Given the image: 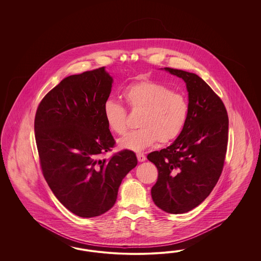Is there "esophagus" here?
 Masks as SVG:
<instances>
[{"instance_id": "34e87169", "label": "esophagus", "mask_w": 261, "mask_h": 261, "mask_svg": "<svg viewBox=\"0 0 261 261\" xmlns=\"http://www.w3.org/2000/svg\"><path fill=\"white\" fill-rule=\"evenodd\" d=\"M137 159H138L139 162L142 163V162H144L146 160V157H145V155L143 153L140 152V153H137Z\"/></svg>"}]
</instances>
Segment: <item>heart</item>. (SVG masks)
I'll return each instance as SVG.
<instances>
[{
    "mask_svg": "<svg viewBox=\"0 0 261 261\" xmlns=\"http://www.w3.org/2000/svg\"><path fill=\"white\" fill-rule=\"evenodd\" d=\"M122 96L130 109L142 112L138 121L140 129L132 131L118 141L120 149L144 150L154 143L174 141L184 129L190 106L186 96L158 82L142 80L129 85ZM104 119L112 132L122 135L126 131V110L123 106L108 100L103 107Z\"/></svg>",
    "mask_w": 261,
    "mask_h": 261,
    "instance_id": "1",
    "label": "heart"
}]
</instances>
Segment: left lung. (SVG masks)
Instances as JSON below:
<instances>
[{
  "instance_id": "obj_1",
  "label": "left lung",
  "mask_w": 261,
  "mask_h": 261,
  "mask_svg": "<svg viewBox=\"0 0 261 261\" xmlns=\"http://www.w3.org/2000/svg\"><path fill=\"white\" fill-rule=\"evenodd\" d=\"M165 70L186 82L190 111L173 143L147 156L158 169L151 195L164 212L185 214L200 205L219 180L227 152L229 118L221 98L197 74Z\"/></svg>"
}]
</instances>
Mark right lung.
Returning a JSON list of instances; mask_svg holds the SVG:
<instances>
[{
  "label": "right lung",
  "mask_w": 261,
  "mask_h": 261,
  "mask_svg": "<svg viewBox=\"0 0 261 261\" xmlns=\"http://www.w3.org/2000/svg\"><path fill=\"white\" fill-rule=\"evenodd\" d=\"M112 83L104 67L70 75L44 96L34 119L48 187L65 207L84 218L115 205L122 179L138 164L130 150L100 159L116 143L103 114Z\"/></svg>",
  "instance_id": "add662e5"
}]
</instances>
